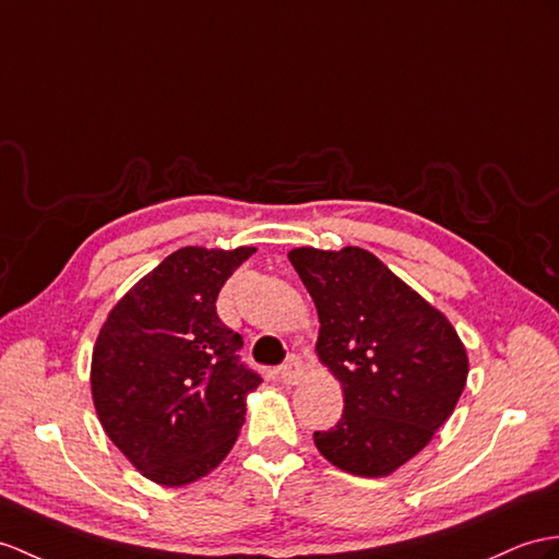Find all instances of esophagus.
I'll return each mask as SVG.
<instances>
[{
  "instance_id": "1",
  "label": "esophagus",
  "mask_w": 559,
  "mask_h": 559,
  "mask_svg": "<svg viewBox=\"0 0 559 559\" xmlns=\"http://www.w3.org/2000/svg\"><path fill=\"white\" fill-rule=\"evenodd\" d=\"M304 377H306V367H304V362L298 360V358H289L287 362H284V365L280 367V379H282V384L294 386V384L301 382Z\"/></svg>"
}]
</instances>
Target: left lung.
<instances>
[{
  "label": "left lung",
  "instance_id": "8db88e82",
  "mask_svg": "<svg viewBox=\"0 0 559 559\" xmlns=\"http://www.w3.org/2000/svg\"><path fill=\"white\" fill-rule=\"evenodd\" d=\"M289 261L318 308V360L344 391L342 419L312 441L342 472L389 476L453 415L467 348L451 320L370 251L298 247Z\"/></svg>",
  "mask_w": 559,
  "mask_h": 559
}]
</instances>
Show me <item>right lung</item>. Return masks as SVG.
Listing matches in <instances>:
<instances>
[{"label":"right lung","mask_w":559,"mask_h":559,"mask_svg":"<svg viewBox=\"0 0 559 559\" xmlns=\"http://www.w3.org/2000/svg\"><path fill=\"white\" fill-rule=\"evenodd\" d=\"M255 247L170 253L108 312L90 386L106 437L158 486L213 472L239 437L261 384L239 362L241 336L221 322L217 294Z\"/></svg>","instance_id":"obj_1"}]
</instances>
